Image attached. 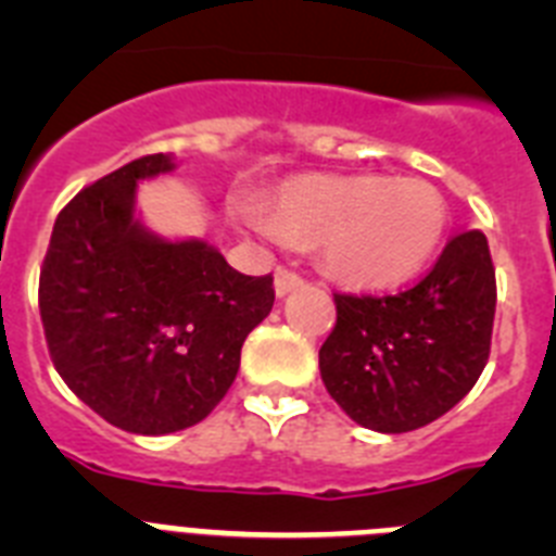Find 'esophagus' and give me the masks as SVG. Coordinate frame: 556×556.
<instances>
[{
    "instance_id": "34e87169",
    "label": "esophagus",
    "mask_w": 556,
    "mask_h": 556,
    "mask_svg": "<svg viewBox=\"0 0 556 556\" xmlns=\"http://www.w3.org/2000/svg\"><path fill=\"white\" fill-rule=\"evenodd\" d=\"M298 287H303V278L294 273V269H287V267L275 269V292H278V298H283V294H289Z\"/></svg>"
}]
</instances>
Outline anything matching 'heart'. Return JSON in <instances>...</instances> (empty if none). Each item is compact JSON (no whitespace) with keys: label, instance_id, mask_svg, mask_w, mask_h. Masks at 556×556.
Returning <instances> with one entry per match:
<instances>
[{"label":"heart","instance_id":"b5f03b06","mask_svg":"<svg viewBox=\"0 0 556 556\" xmlns=\"http://www.w3.org/2000/svg\"><path fill=\"white\" fill-rule=\"evenodd\" d=\"M236 217L262 236L317 242L323 264L353 287H397L426 267L448 225L443 194L424 180L312 175L292 180L273 217L239 203Z\"/></svg>","mask_w":556,"mask_h":556}]
</instances>
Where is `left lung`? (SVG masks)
Instances as JSON below:
<instances>
[{
    "instance_id": "left-lung-1",
    "label": "left lung",
    "mask_w": 556,
    "mask_h": 556,
    "mask_svg": "<svg viewBox=\"0 0 556 556\" xmlns=\"http://www.w3.org/2000/svg\"><path fill=\"white\" fill-rule=\"evenodd\" d=\"M320 348L328 395L351 420L404 434L454 409L488 365L495 267L488 236L456 233L434 267L397 294H333Z\"/></svg>"
}]
</instances>
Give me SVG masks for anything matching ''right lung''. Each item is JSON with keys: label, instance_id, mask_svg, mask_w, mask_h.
<instances>
[{"label": "right lung", "instance_id": "obj_1", "mask_svg": "<svg viewBox=\"0 0 556 556\" xmlns=\"http://www.w3.org/2000/svg\"><path fill=\"white\" fill-rule=\"evenodd\" d=\"M172 169L155 152L86 186L58 214L38 281L55 370L132 434L208 417L275 301L273 275L236 273L208 242H166L136 219V184Z\"/></svg>", "mask_w": 556, "mask_h": 556}]
</instances>
